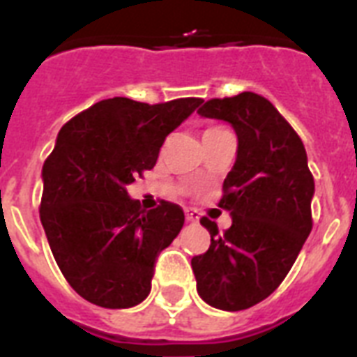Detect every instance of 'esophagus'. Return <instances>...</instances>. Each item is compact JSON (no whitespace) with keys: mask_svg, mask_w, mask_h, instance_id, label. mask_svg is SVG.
<instances>
[{"mask_svg":"<svg viewBox=\"0 0 357 357\" xmlns=\"http://www.w3.org/2000/svg\"><path fill=\"white\" fill-rule=\"evenodd\" d=\"M185 217H187V220H189V222H196V220H198V211H196V209H189V207H187V209H185Z\"/></svg>","mask_w":357,"mask_h":357,"instance_id":"obj_1","label":"esophagus"}]
</instances>
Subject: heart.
Masks as SVG:
<instances>
[{
    "label": "heart",
    "instance_id": "obj_1",
    "mask_svg": "<svg viewBox=\"0 0 357 357\" xmlns=\"http://www.w3.org/2000/svg\"><path fill=\"white\" fill-rule=\"evenodd\" d=\"M209 129H211V128H209Z\"/></svg>",
    "mask_w": 357,
    "mask_h": 357
}]
</instances>
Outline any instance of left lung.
Segmentation results:
<instances>
[{
  "mask_svg": "<svg viewBox=\"0 0 357 357\" xmlns=\"http://www.w3.org/2000/svg\"><path fill=\"white\" fill-rule=\"evenodd\" d=\"M202 103V116L226 120L237 133V161L218 202L234 222L220 234L202 217L211 244L190 265L207 304L248 310L276 291L304 246L315 181L304 142L266 98L241 92Z\"/></svg>",
  "mask_w": 357,
  "mask_h": 357,
  "instance_id": "8db88e82",
  "label": "left lung"
}]
</instances>
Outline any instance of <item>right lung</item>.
Returning <instances> with one entry per match:
<instances>
[{"label":"right lung","instance_id":"1","mask_svg":"<svg viewBox=\"0 0 357 357\" xmlns=\"http://www.w3.org/2000/svg\"><path fill=\"white\" fill-rule=\"evenodd\" d=\"M200 103L109 98L59 131L42 168L40 222L66 282L92 304L123 310L150 293L157 255L178 237L185 215L167 200L146 211L126 187L155 167L168 133Z\"/></svg>","mask_w":357,"mask_h":357}]
</instances>
